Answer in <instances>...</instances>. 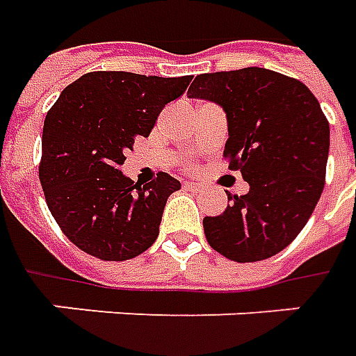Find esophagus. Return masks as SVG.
I'll return each instance as SVG.
<instances>
[{"label":"esophagus","mask_w":356,"mask_h":356,"mask_svg":"<svg viewBox=\"0 0 356 356\" xmlns=\"http://www.w3.org/2000/svg\"><path fill=\"white\" fill-rule=\"evenodd\" d=\"M184 188H186V190H190V191H201V190H203V186H201V184H197V182H186V184H184Z\"/></svg>","instance_id":"obj_1"}]
</instances>
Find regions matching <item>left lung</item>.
<instances>
[{"instance_id": "8db88e82", "label": "left lung", "mask_w": 356, "mask_h": 356, "mask_svg": "<svg viewBox=\"0 0 356 356\" xmlns=\"http://www.w3.org/2000/svg\"><path fill=\"white\" fill-rule=\"evenodd\" d=\"M190 97L220 105L228 120L224 157L249 184L218 216H205L209 245L236 263L274 257L309 222L326 180L330 124L299 80L247 67L199 74Z\"/></svg>"}]
</instances>
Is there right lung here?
<instances>
[{"label": "right lung", "instance_id": "1", "mask_svg": "<svg viewBox=\"0 0 356 356\" xmlns=\"http://www.w3.org/2000/svg\"><path fill=\"white\" fill-rule=\"evenodd\" d=\"M190 82L97 70L67 86L47 111L40 182L53 218L78 249L102 261H128L155 243L166 199L180 182L159 172L142 188L120 165Z\"/></svg>", "mask_w": 356, "mask_h": 356}]
</instances>
